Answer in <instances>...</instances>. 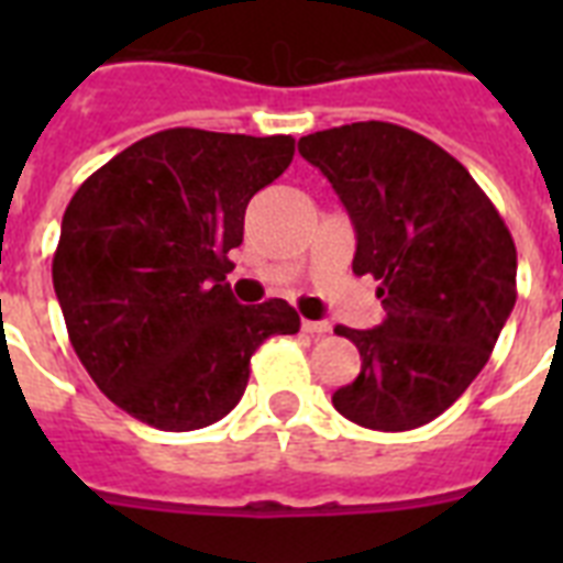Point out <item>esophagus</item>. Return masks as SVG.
<instances>
[{
	"mask_svg": "<svg viewBox=\"0 0 563 563\" xmlns=\"http://www.w3.org/2000/svg\"><path fill=\"white\" fill-rule=\"evenodd\" d=\"M303 330H307L309 335H324L330 333V324H327V321H307V318H303Z\"/></svg>",
	"mask_w": 563,
	"mask_h": 563,
	"instance_id": "obj_1",
	"label": "esophagus"
}]
</instances>
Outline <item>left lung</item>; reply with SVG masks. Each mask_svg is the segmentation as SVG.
Returning <instances> with one entry per match:
<instances>
[{"instance_id":"8db88e82","label":"left lung","mask_w":563,"mask_h":563,"mask_svg":"<svg viewBox=\"0 0 563 563\" xmlns=\"http://www.w3.org/2000/svg\"><path fill=\"white\" fill-rule=\"evenodd\" d=\"M356 230L353 274H371L385 321L335 327L362 371L333 394L353 423L406 432L435 420L476 379L517 300V247L471 172L391 122L300 136Z\"/></svg>"}]
</instances>
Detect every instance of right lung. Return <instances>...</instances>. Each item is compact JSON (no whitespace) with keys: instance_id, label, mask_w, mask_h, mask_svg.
<instances>
[{"instance_id":"right-lung-1","label":"right lung","mask_w":563,"mask_h":563,"mask_svg":"<svg viewBox=\"0 0 563 563\" xmlns=\"http://www.w3.org/2000/svg\"><path fill=\"white\" fill-rule=\"evenodd\" d=\"M291 157L283 134L169 128L73 195L52 260L57 303L92 383L131 418L210 427L242 400L256 347L300 330L286 300L242 307L228 283L247 201Z\"/></svg>"}]
</instances>
